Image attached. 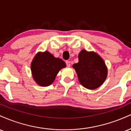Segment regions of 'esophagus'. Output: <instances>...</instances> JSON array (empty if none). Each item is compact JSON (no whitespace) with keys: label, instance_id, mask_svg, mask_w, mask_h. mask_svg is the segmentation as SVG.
Instances as JSON below:
<instances>
[{"label":"esophagus","instance_id":"esophagus-1","mask_svg":"<svg viewBox=\"0 0 131 131\" xmlns=\"http://www.w3.org/2000/svg\"><path fill=\"white\" fill-rule=\"evenodd\" d=\"M66 64H67V66L68 67H71V64H70V61H66Z\"/></svg>","mask_w":131,"mask_h":131}]
</instances>
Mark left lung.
<instances>
[{
    "label": "left lung",
    "instance_id": "left-lung-1",
    "mask_svg": "<svg viewBox=\"0 0 131 131\" xmlns=\"http://www.w3.org/2000/svg\"><path fill=\"white\" fill-rule=\"evenodd\" d=\"M79 61L73 65L81 84L85 88L94 90L105 82L108 69L103 58L96 52L82 50L78 55Z\"/></svg>",
    "mask_w": 131,
    "mask_h": 131
}]
</instances>
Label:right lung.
Returning a JSON list of instances; mask_svg holds the SVG:
<instances>
[{"instance_id": "1", "label": "right lung", "mask_w": 131, "mask_h": 131, "mask_svg": "<svg viewBox=\"0 0 131 131\" xmlns=\"http://www.w3.org/2000/svg\"><path fill=\"white\" fill-rule=\"evenodd\" d=\"M65 67L64 61L55 58L48 51L37 53L31 64L33 79L42 87L52 84L60 70Z\"/></svg>"}]
</instances>
